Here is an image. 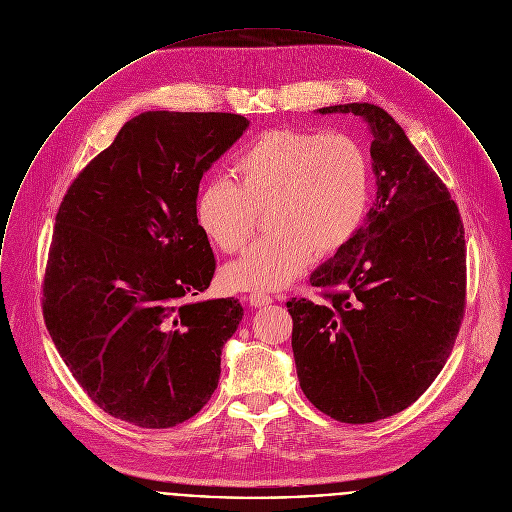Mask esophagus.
Listing matches in <instances>:
<instances>
[{"label": "esophagus", "instance_id": "1", "mask_svg": "<svg viewBox=\"0 0 512 512\" xmlns=\"http://www.w3.org/2000/svg\"><path fill=\"white\" fill-rule=\"evenodd\" d=\"M244 300H246L252 308H262V306H268V304H272V302H274L268 294H258V292L244 296Z\"/></svg>", "mask_w": 512, "mask_h": 512}]
</instances>
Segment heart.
I'll list each match as a JSON object with an SVG mask.
<instances>
[{
    "label": "heart",
    "mask_w": 512,
    "mask_h": 512,
    "mask_svg": "<svg viewBox=\"0 0 512 512\" xmlns=\"http://www.w3.org/2000/svg\"><path fill=\"white\" fill-rule=\"evenodd\" d=\"M232 182L210 180L196 198V224L218 250L238 252L252 236L256 212L268 208L272 236L256 242L222 270L236 292L288 286L310 264L312 252L341 250L369 208L371 171L365 151L347 135L272 129L232 161Z\"/></svg>",
    "instance_id": "obj_1"
}]
</instances>
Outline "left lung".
<instances>
[{
    "mask_svg": "<svg viewBox=\"0 0 512 512\" xmlns=\"http://www.w3.org/2000/svg\"><path fill=\"white\" fill-rule=\"evenodd\" d=\"M361 117L375 202L357 234L310 284L326 302L292 298V349L304 395L341 423L407 409L443 369L465 308L467 248L447 186L389 113L371 103L318 109Z\"/></svg>",
    "mask_w": 512,
    "mask_h": 512,
    "instance_id": "1",
    "label": "left lung"
}]
</instances>
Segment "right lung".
I'll list each match as a JSON object with an SVG mask.
<instances>
[{
    "label": "right lung",
    "instance_id": "add662e5",
    "mask_svg": "<svg viewBox=\"0 0 512 512\" xmlns=\"http://www.w3.org/2000/svg\"><path fill=\"white\" fill-rule=\"evenodd\" d=\"M248 127L232 113H141L59 206L45 326L79 385L121 421L174 427L218 385L244 310L234 298L190 302L216 268L194 208L202 174Z\"/></svg>",
    "mask_w": 512,
    "mask_h": 512
}]
</instances>
